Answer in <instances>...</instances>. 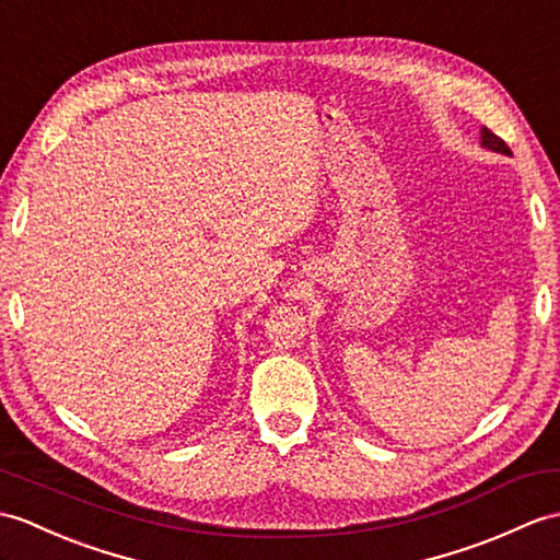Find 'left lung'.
<instances>
[{
  "label": "left lung",
  "instance_id": "obj_1",
  "mask_svg": "<svg viewBox=\"0 0 560 560\" xmlns=\"http://www.w3.org/2000/svg\"><path fill=\"white\" fill-rule=\"evenodd\" d=\"M479 140H482V148H487L491 152H499V154H509V158H511L509 145H505V142L499 136H493L489 128H482V131H479Z\"/></svg>",
  "mask_w": 560,
  "mask_h": 560
}]
</instances>
